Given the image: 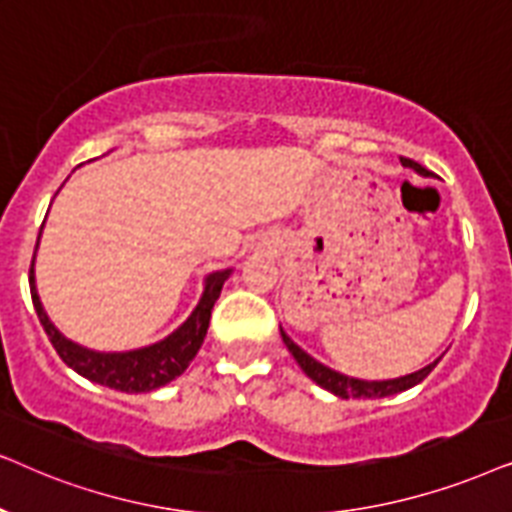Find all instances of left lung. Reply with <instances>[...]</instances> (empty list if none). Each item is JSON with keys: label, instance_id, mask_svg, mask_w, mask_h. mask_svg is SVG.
I'll return each instance as SVG.
<instances>
[{"label": "left lung", "instance_id": "8db88e82", "mask_svg": "<svg viewBox=\"0 0 512 512\" xmlns=\"http://www.w3.org/2000/svg\"><path fill=\"white\" fill-rule=\"evenodd\" d=\"M403 166L417 170L419 175H426V170L419 166V163H414L410 159H403ZM281 337L285 346H288V351L292 353V358L297 360V365L302 367V372L309 377L311 381H316L320 388H325V391H330L332 395H337V398H386V395H395V393H403L407 388L417 386L424 381L428 374L435 365H438V360H433L431 365L421 367V370L412 372V374H405V377H395V379H381V381H367V379H356V377H349V374H342L337 370H332V367H327L316 360L313 356H309L302 346H297L292 339L285 335V330L281 327Z\"/></svg>", "mask_w": 512, "mask_h": 512}]
</instances>
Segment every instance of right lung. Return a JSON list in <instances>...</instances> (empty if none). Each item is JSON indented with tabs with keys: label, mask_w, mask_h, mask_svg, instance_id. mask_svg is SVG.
<instances>
[{
	"label": "right lung",
	"mask_w": 512,
	"mask_h": 512,
	"mask_svg": "<svg viewBox=\"0 0 512 512\" xmlns=\"http://www.w3.org/2000/svg\"><path fill=\"white\" fill-rule=\"evenodd\" d=\"M44 229V224H42ZM42 238V231H39ZM37 238V248H39ZM37 257V252H34ZM234 269L213 271L203 278V292L199 304L189 313V318L180 327H175L168 337L159 339V342L140 346V349L131 351H95L88 346H81L72 339H67L56 325L51 323L49 313L44 311L42 299L37 292V278H34V260L30 267V295L34 311H37L39 323L44 325L46 335H49L53 349L63 358L67 367L86 377L88 381H95L100 386H109L121 393H149L154 388H161L170 384V381L180 377L187 370L189 363L199 353L203 339H206L210 311L220 297L222 285L231 276Z\"/></svg>",
	"instance_id": "right-lung-1"
}]
</instances>
